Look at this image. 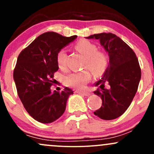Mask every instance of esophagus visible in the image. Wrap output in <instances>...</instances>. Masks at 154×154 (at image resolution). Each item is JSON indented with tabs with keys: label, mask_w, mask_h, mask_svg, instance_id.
Listing matches in <instances>:
<instances>
[{
	"label": "esophagus",
	"mask_w": 154,
	"mask_h": 154,
	"mask_svg": "<svg viewBox=\"0 0 154 154\" xmlns=\"http://www.w3.org/2000/svg\"><path fill=\"white\" fill-rule=\"evenodd\" d=\"M77 93H79V94L82 95H85V96H89V95L91 94L90 92H84V91H77Z\"/></svg>",
	"instance_id": "esophagus-1"
}]
</instances>
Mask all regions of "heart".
Listing matches in <instances>:
<instances>
[{
	"instance_id": "heart-1",
	"label": "heart",
	"mask_w": 154,
	"mask_h": 154,
	"mask_svg": "<svg viewBox=\"0 0 154 154\" xmlns=\"http://www.w3.org/2000/svg\"><path fill=\"white\" fill-rule=\"evenodd\" d=\"M75 48L83 56H85V69H89L96 76L102 75L107 69L109 64V57L105 53L98 51L95 44L87 40H80L75 43ZM67 54L65 49H60L56 55V61L61 69L66 68ZM91 74L88 70L72 72L63 79V82L67 87L81 90L85 88L91 79Z\"/></svg>"
}]
</instances>
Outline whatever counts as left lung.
<instances>
[{
    "label": "left lung",
    "instance_id": "obj_1",
    "mask_svg": "<svg viewBox=\"0 0 154 154\" xmlns=\"http://www.w3.org/2000/svg\"><path fill=\"white\" fill-rule=\"evenodd\" d=\"M99 40L107 51L109 64L103 77L96 82L100 88L94 91L101 98L102 106L94 112L104 120H111L122 115L130 106L137 91L141 69L137 56L127 43L112 33H100L88 37ZM106 83L109 88H105Z\"/></svg>",
    "mask_w": 154,
    "mask_h": 154
}]
</instances>
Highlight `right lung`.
<instances>
[{"mask_svg":"<svg viewBox=\"0 0 154 154\" xmlns=\"http://www.w3.org/2000/svg\"><path fill=\"white\" fill-rule=\"evenodd\" d=\"M77 38L64 37L48 32L38 37L21 51L14 70V79L21 101L28 114L41 123L58 119L66 109L69 96L73 91L68 88L61 93H51L54 73L59 66L56 55Z\"/></svg>","mask_w":154,"mask_h":154,"instance_id":"obj_1","label":"right lung"}]
</instances>
